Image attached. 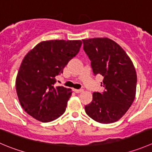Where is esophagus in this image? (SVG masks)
<instances>
[{
    "instance_id": "obj_1",
    "label": "esophagus",
    "mask_w": 152,
    "mask_h": 152,
    "mask_svg": "<svg viewBox=\"0 0 152 152\" xmlns=\"http://www.w3.org/2000/svg\"><path fill=\"white\" fill-rule=\"evenodd\" d=\"M73 91H74V92L76 93V94H79V93L83 92V90H82V89H74Z\"/></svg>"
}]
</instances>
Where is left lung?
<instances>
[{"instance_id": "8db88e82", "label": "left lung", "mask_w": 152, "mask_h": 152, "mask_svg": "<svg viewBox=\"0 0 152 152\" xmlns=\"http://www.w3.org/2000/svg\"><path fill=\"white\" fill-rule=\"evenodd\" d=\"M82 42L94 73L104 77L101 85L104 88L102 94H93L92 102L85 107L86 113L102 124L118 121L135 99L137 73L133 62L126 51L108 38Z\"/></svg>"}]
</instances>
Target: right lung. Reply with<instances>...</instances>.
Wrapping results in <instances>:
<instances>
[{
	"instance_id": "1",
	"label": "right lung",
	"mask_w": 152,
	"mask_h": 152,
	"mask_svg": "<svg viewBox=\"0 0 152 152\" xmlns=\"http://www.w3.org/2000/svg\"><path fill=\"white\" fill-rule=\"evenodd\" d=\"M80 40L43 41L25 56L15 80L23 110L42 123L53 121L65 112L72 90L54 86L55 77L79 53Z\"/></svg>"
}]
</instances>
